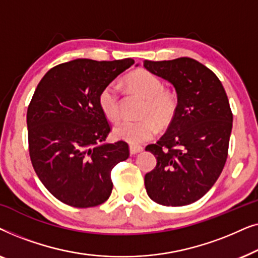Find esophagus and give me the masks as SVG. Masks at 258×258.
<instances>
[{"instance_id":"34e87169","label":"esophagus","mask_w":258,"mask_h":258,"mask_svg":"<svg viewBox=\"0 0 258 258\" xmlns=\"http://www.w3.org/2000/svg\"><path fill=\"white\" fill-rule=\"evenodd\" d=\"M129 149H130V154L135 155V154L141 153V151H143V147H141V146H134V144H132V146L129 147Z\"/></svg>"}]
</instances>
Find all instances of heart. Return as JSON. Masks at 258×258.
<instances>
[{
    "label": "heart",
    "mask_w": 258,
    "mask_h": 258,
    "mask_svg": "<svg viewBox=\"0 0 258 258\" xmlns=\"http://www.w3.org/2000/svg\"><path fill=\"white\" fill-rule=\"evenodd\" d=\"M125 83L130 89L146 98L143 114L153 116L139 121L122 119L114 126L116 139L130 144H140L153 139L158 132V121L165 124L174 117L177 98L171 91L164 90L162 80L147 70H139L126 76ZM98 105L103 115L110 121L119 116V91L115 83H109L98 94Z\"/></svg>",
    "instance_id": "b5f03b06"
}]
</instances>
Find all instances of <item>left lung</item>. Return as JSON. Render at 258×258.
<instances>
[{"instance_id": "left-lung-1", "label": "left lung", "mask_w": 258, "mask_h": 258, "mask_svg": "<svg viewBox=\"0 0 258 258\" xmlns=\"http://www.w3.org/2000/svg\"><path fill=\"white\" fill-rule=\"evenodd\" d=\"M175 87L177 107L167 133L146 150L157 164L144 176L147 194L167 207L191 204L215 184L228 157L232 112L218 77L196 59L146 61Z\"/></svg>"}]
</instances>
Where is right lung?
<instances>
[{
    "instance_id": "right-lung-1",
    "label": "right lung",
    "mask_w": 258,
    "mask_h": 258,
    "mask_svg": "<svg viewBox=\"0 0 258 258\" xmlns=\"http://www.w3.org/2000/svg\"><path fill=\"white\" fill-rule=\"evenodd\" d=\"M133 64V58H77L51 68L35 90L27 111L31 163L49 192L68 206L104 203L112 168L129 157L124 141L104 143L110 125L98 94Z\"/></svg>"
}]
</instances>
